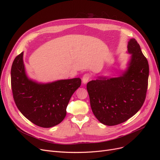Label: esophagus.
Returning <instances> with one entry per match:
<instances>
[{
    "label": "esophagus",
    "instance_id": "esophagus-1",
    "mask_svg": "<svg viewBox=\"0 0 160 160\" xmlns=\"http://www.w3.org/2000/svg\"><path fill=\"white\" fill-rule=\"evenodd\" d=\"M90 78H91V76H90L89 74H88V73L85 74L83 76V77H82V82H83V83H84V84H86V83H88V82Z\"/></svg>",
    "mask_w": 160,
    "mask_h": 160
}]
</instances>
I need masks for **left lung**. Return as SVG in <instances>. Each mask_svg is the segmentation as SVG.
I'll return each mask as SVG.
<instances>
[{"label":"left lung","mask_w":160,"mask_h":160,"mask_svg":"<svg viewBox=\"0 0 160 160\" xmlns=\"http://www.w3.org/2000/svg\"><path fill=\"white\" fill-rule=\"evenodd\" d=\"M131 54L127 68L117 77H98L87 84L92 112L104 125L127 121L142 107L146 98L149 66L135 39L128 43Z\"/></svg>","instance_id":"1"}]
</instances>
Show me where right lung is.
I'll list each match as a JSON object with an SVG mask.
<instances>
[{
    "instance_id": "obj_1",
    "label": "right lung",
    "mask_w": 160,
    "mask_h": 160,
    "mask_svg": "<svg viewBox=\"0 0 160 160\" xmlns=\"http://www.w3.org/2000/svg\"><path fill=\"white\" fill-rule=\"evenodd\" d=\"M14 101L21 113L34 124L50 128L60 124L74 91L81 85L75 78L50 83H39L28 77L23 62V52L17 56L11 69Z\"/></svg>"
}]
</instances>
